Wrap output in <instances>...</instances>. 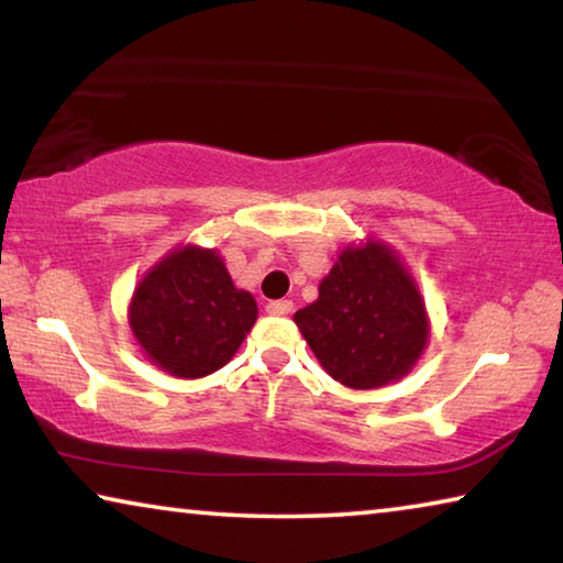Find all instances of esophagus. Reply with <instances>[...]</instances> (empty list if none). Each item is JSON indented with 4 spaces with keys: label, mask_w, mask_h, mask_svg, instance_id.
I'll list each match as a JSON object with an SVG mask.
<instances>
[{
    "label": "esophagus",
    "mask_w": 563,
    "mask_h": 563,
    "mask_svg": "<svg viewBox=\"0 0 563 563\" xmlns=\"http://www.w3.org/2000/svg\"><path fill=\"white\" fill-rule=\"evenodd\" d=\"M265 310H268V316L285 318V316H290V312H292V302L290 300H273V302L265 305Z\"/></svg>",
    "instance_id": "esophagus-1"
}]
</instances>
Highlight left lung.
<instances>
[{"label":"left lung","mask_w":563,"mask_h":563,"mask_svg":"<svg viewBox=\"0 0 563 563\" xmlns=\"http://www.w3.org/2000/svg\"><path fill=\"white\" fill-rule=\"evenodd\" d=\"M295 325L322 369L350 389H377L412 373L430 342L424 298L402 258L367 238L338 253L318 300Z\"/></svg>","instance_id":"1"}]
</instances>
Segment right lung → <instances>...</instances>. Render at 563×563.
Returning a JSON list of instances; mask_svg holds the SVG:
<instances>
[{
	"label": "right lung",
	"instance_id": "right-lung-1",
	"mask_svg": "<svg viewBox=\"0 0 563 563\" xmlns=\"http://www.w3.org/2000/svg\"><path fill=\"white\" fill-rule=\"evenodd\" d=\"M258 320L216 247L180 243L151 265L129 302V328L151 365L198 379L233 360Z\"/></svg>",
	"mask_w": 563,
	"mask_h": 563
}]
</instances>
